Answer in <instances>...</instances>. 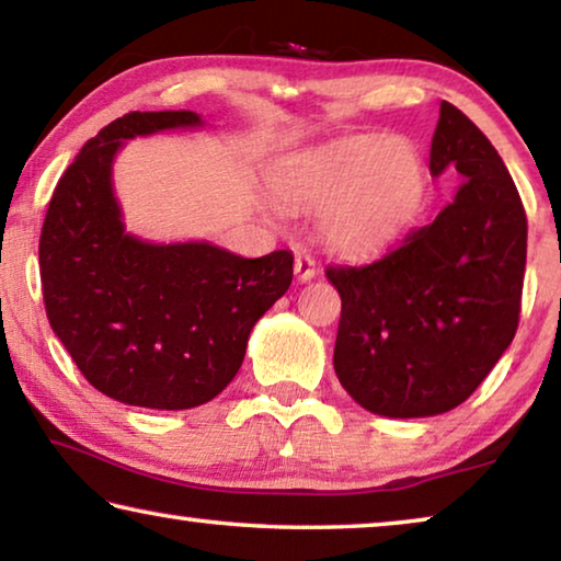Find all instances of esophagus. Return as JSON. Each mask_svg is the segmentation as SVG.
Segmentation results:
<instances>
[{
    "label": "esophagus",
    "mask_w": 561,
    "mask_h": 561,
    "mask_svg": "<svg viewBox=\"0 0 561 561\" xmlns=\"http://www.w3.org/2000/svg\"><path fill=\"white\" fill-rule=\"evenodd\" d=\"M295 274H297V279L299 282H309L317 274V264H314V259L309 256L307 252H299L297 254V259H295Z\"/></svg>",
    "instance_id": "esophagus-1"
}]
</instances>
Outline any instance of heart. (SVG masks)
Listing matches in <instances>:
<instances>
[{
    "instance_id": "1",
    "label": "heart",
    "mask_w": 561,
    "mask_h": 561,
    "mask_svg": "<svg viewBox=\"0 0 561 561\" xmlns=\"http://www.w3.org/2000/svg\"><path fill=\"white\" fill-rule=\"evenodd\" d=\"M423 163L405 138L353 136L291 158L272 194L291 211H322L320 237L334 254L367 256L390 247L421 206Z\"/></svg>"
}]
</instances>
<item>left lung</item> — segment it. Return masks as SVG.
<instances>
[{
  "label": "left lung",
  "mask_w": 561,
  "mask_h": 561,
  "mask_svg": "<svg viewBox=\"0 0 561 561\" xmlns=\"http://www.w3.org/2000/svg\"><path fill=\"white\" fill-rule=\"evenodd\" d=\"M454 169L463 183L436 221L370 264L324 270L342 299L334 373L370 413L425 417L461 405L519 328V191L491 140L443 100L431 173Z\"/></svg>",
  "instance_id": "8db88e82"
}]
</instances>
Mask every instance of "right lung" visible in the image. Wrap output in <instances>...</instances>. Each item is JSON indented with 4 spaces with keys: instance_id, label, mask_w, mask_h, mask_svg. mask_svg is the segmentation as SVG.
Listing matches in <instances>:
<instances>
[{
    "instance_id": "1",
    "label": "right lung",
    "mask_w": 561,
    "mask_h": 561,
    "mask_svg": "<svg viewBox=\"0 0 561 561\" xmlns=\"http://www.w3.org/2000/svg\"><path fill=\"white\" fill-rule=\"evenodd\" d=\"M191 111L128 113L90 138L49 198L39 237L47 320L90 386L125 405L186 411L229 386L249 332L289 289L287 249L244 259L208 241L125 231L113 158L128 138L194 128Z\"/></svg>"
}]
</instances>
